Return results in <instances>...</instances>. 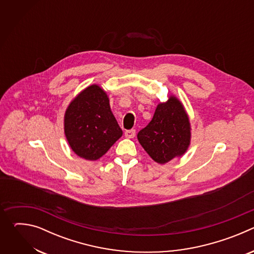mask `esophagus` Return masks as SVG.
<instances>
[{"label":"esophagus","instance_id":"esophagus-1","mask_svg":"<svg viewBox=\"0 0 254 254\" xmlns=\"http://www.w3.org/2000/svg\"><path fill=\"white\" fill-rule=\"evenodd\" d=\"M125 135H126V137H127V138H132V137H134V135H135V130H134V129H128V130H126Z\"/></svg>","mask_w":254,"mask_h":254}]
</instances>
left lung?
Instances as JSON below:
<instances>
[{"label": "left lung", "instance_id": "left-lung-1", "mask_svg": "<svg viewBox=\"0 0 254 254\" xmlns=\"http://www.w3.org/2000/svg\"><path fill=\"white\" fill-rule=\"evenodd\" d=\"M191 123L185 107L176 95L157 105L150 124L139 130L137 139L147 154L164 165L182 157L191 143Z\"/></svg>", "mask_w": 254, "mask_h": 254}]
</instances>
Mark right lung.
<instances>
[{"instance_id": "obj_1", "label": "right lung", "mask_w": 254, "mask_h": 254, "mask_svg": "<svg viewBox=\"0 0 254 254\" xmlns=\"http://www.w3.org/2000/svg\"><path fill=\"white\" fill-rule=\"evenodd\" d=\"M64 133L71 150L87 161L100 159L123 135L102 87L91 84L70 101Z\"/></svg>"}]
</instances>
